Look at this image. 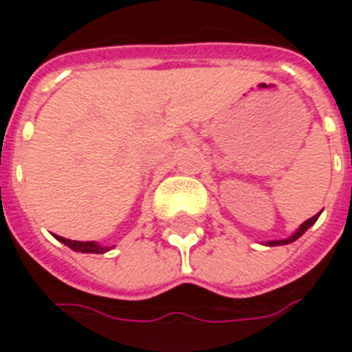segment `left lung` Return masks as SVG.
Wrapping results in <instances>:
<instances>
[{"label": "left lung", "mask_w": 352, "mask_h": 352, "mask_svg": "<svg viewBox=\"0 0 352 352\" xmlns=\"http://www.w3.org/2000/svg\"><path fill=\"white\" fill-rule=\"evenodd\" d=\"M317 219H318V214H315V217H311L309 221H305V222H303V224H302V226L298 228V232H296L294 236L287 237V239H277V241H270V243H267V245H272V247H275V245L292 243V241H296V239H298V237L302 236V234H305V232H307V228H311V226L315 224V221H317Z\"/></svg>", "instance_id": "1"}]
</instances>
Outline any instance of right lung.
<instances>
[{
    "mask_svg": "<svg viewBox=\"0 0 352 352\" xmlns=\"http://www.w3.org/2000/svg\"><path fill=\"white\" fill-rule=\"evenodd\" d=\"M56 239L77 252H96V254H101V252L109 251V247H101V245L94 243V241H72V239H65L62 236H56Z\"/></svg>",
    "mask_w": 352,
    "mask_h": 352,
    "instance_id": "1",
    "label": "right lung"
}]
</instances>
